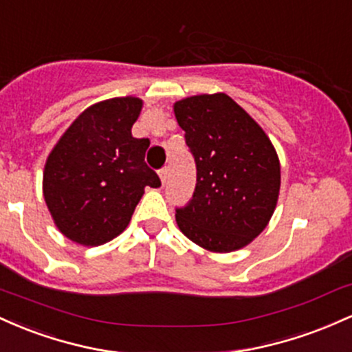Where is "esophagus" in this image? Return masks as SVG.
I'll return each mask as SVG.
<instances>
[{
	"label": "esophagus",
	"instance_id": "1",
	"mask_svg": "<svg viewBox=\"0 0 352 352\" xmlns=\"http://www.w3.org/2000/svg\"><path fill=\"white\" fill-rule=\"evenodd\" d=\"M168 175H169V171H168V168H163L160 171V177H161V183H166V179H168Z\"/></svg>",
	"mask_w": 352,
	"mask_h": 352
}]
</instances>
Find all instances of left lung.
I'll return each instance as SVG.
<instances>
[{"label": "left lung", "instance_id": "left-lung-1", "mask_svg": "<svg viewBox=\"0 0 352 352\" xmlns=\"http://www.w3.org/2000/svg\"><path fill=\"white\" fill-rule=\"evenodd\" d=\"M177 124L195 156L192 199L176 209L181 232L212 252L248 246L270 223L281 166L263 128L224 93L175 102Z\"/></svg>", "mask_w": 352, "mask_h": 352}]
</instances>
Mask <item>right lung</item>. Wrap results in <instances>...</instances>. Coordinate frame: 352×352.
<instances>
[{
	"label": "right lung",
	"instance_id": "1",
	"mask_svg": "<svg viewBox=\"0 0 352 352\" xmlns=\"http://www.w3.org/2000/svg\"><path fill=\"white\" fill-rule=\"evenodd\" d=\"M140 98H113L85 109L59 138L43 173V196L54 224L82 246L120 236L144 188L161 186L144 163L148 140L133 138Z\"/></svg>",
	"mask_w": 352,
	"mask_h": 352
}]
</instances>
